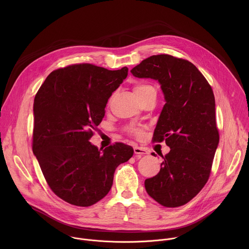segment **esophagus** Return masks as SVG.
Listing matches in <instances>:
<instances>
[{
  "label": "esophagus",
  "mask_w": 249,
  "mask_h": 249,
  "mask_svg": "<svg viewBox=\"0 0 249 249\" xmlns=\"http://www.w3.org/2000/svg\"><path fill=\"white\" fill-rule=\"evenodd\" d=\"M134 153H135L137 156L141 157L142 155H145V154H147V153H148V151H147L144 147H141V146H134Z\"/></svg>",
  "instance_id": "1"
}]
</instances>
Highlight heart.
<instances>
[{
  "label": "heart",
  "mask_w": 249,
  "mask_h": 249,
  "mask_svg": "<svg viewBox=\"0 0 249 249\" xmlns=\"http://www.w3.org/2000/svg\"><path fill=\"white\" fill-rule=\"evenodd\" d=\"M150 91H155V88L148 83H138L134 86V93L137 97L142 96L143 94L150 92ZM133 132L136 134H139V132L136 130H133Z\"/></svg>",
  "instance_id": "1"
}]
</instances>
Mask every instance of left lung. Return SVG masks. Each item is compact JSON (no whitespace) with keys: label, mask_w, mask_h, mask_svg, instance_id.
<instances>
[{"label":"left lung","mask_w":249,"mask_h":249,"mask_svg":"<svg viewBox=\"0 0 249 249\" xmlns=\"http://www.w3.org/2000/svg\"><path fill=\"white\" fill-rule=\"evenodd\" d=\"M130 71L158 80L166 102L152 139L165 140L171 150L161 155L160 172L145 179V191L165 207L182 206L210 177L219 141L213 90L193 63L169 54L152 55Z\"/></svg>","instance_id":"8db88e82"}]
</instances>
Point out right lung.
I'll use <instances>...</instances> for the list:
<instances>
[{"mask_svg": "<svg viewBox=\"0 0 249 249\" xmlns=\"http://www.w3.org/2000/svg\"><path fill=\"white\" fill-rule=\"evenodd\" d=\"M127 71L70 65L52 71L36 94L33 150L52 191L70 204L88 207L103 199L116 168L133 155L123 142L99 149L89 142Z\"/></svg>", "mask_w": 249, "mask_h": 249, "instance_id": "obj_1", "label": "right lung"}]
</instances>
